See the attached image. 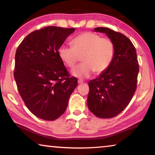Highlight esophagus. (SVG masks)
<instances>
[{"label":"esophagus","mask_w":155,"mask_h":155,"mask_svg":"<svg viewBox=\"0 0 155 155\" xmlns=\"http://www.w3.org/2000/svg\"><path fill=\"white\" fill-rule=\"evenodd\" d=\"M78 84H82V83H83V80L82 79H79L78 80Z\"/></svg>","instance_id":"34e87169"}]
</instances>
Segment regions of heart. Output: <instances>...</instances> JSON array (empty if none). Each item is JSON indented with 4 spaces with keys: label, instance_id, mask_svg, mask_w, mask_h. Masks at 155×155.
Masks as SVG:
<instances>
[{
    "label": "heart",
    "instance_id": "b5f03b06",
    "mask_svg": "<svg viewBox=\"0 0 155 155\" xmlns=\"http://www.w3.org/2000/svg\"><path fill=\"white\" fill-rule=\"evenodd\" d=\"M73 47L62 45L58 54L65 65L73 68L81 57V64L75 67L71 74L75 78H89L95 71L100 74L110 66L115 56L113 41L91 32L83 33L72 40Z\"/></svg>",
    "mask_w": 155,
    "mask_h": 155
}]
</instances>
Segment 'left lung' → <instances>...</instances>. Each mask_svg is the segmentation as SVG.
I'll use <instances>...</instances> for the list:
<instances>
[{
  "instance_id": "1",
  "label": "left lung",
  "mask_w": 155,
  "mask_h": 155,
  "mask_svg": "<svg viewBox=\"0 0 155 155\" xmlns=\"http://www.w3.org/2000/svg\"><path fill=\"white\" fill-rule=\"evenodd\" d=\"M94 30L105 33L113 41L115 56L108 68L89 82L87 106L98 117L112 118L124 110L135 93L139 71L137 54L124 35L105 27Z\"/></svg>"
}]
</instances>
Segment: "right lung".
<instances>
[{"label": "right lung", "instance_id": "1", "mask_svg": "<svg viewBox=\"0 0 155 155\" xmlns=\"http://www.w3.org/2000/svg\"><path fill=\"white\" fill-rule=\"evenodd\" d=\"M75 28L48 26L28 34L15 54L14 77L26 106L42 120H57L66 111L78 86L70 77L58 49Z\"/></svg>", "mask_w": 155, "mask_h": 155}]
</instances>
